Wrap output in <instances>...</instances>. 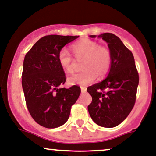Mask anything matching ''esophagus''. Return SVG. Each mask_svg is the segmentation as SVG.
Segmentation results:
<instances>
[{
  "label": "esophagus",
  "mask_w": 156,
  "mask_h": 156,
  "mask_svg": "<svg viewBox=\"0 0 156 156\" xmlns=\"http://www.w3.org/2000/svg\"><path fill=\"white\" fill-rule=\"evenodd\" d=\"M81 93H85L86 91H87V88H86V87H81Z\"/></svg>",
  "instance_id": "1"
}]
</instances>
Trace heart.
<instances>
[{"label": "heart", "mask_w": 156, "mask_h": 156, "mask_svg": "<svg viewBox=\"0 0 156 156\" xmlns=\"http://www.w3.org/2000/svg\"><path fill=\"white\" fill-rule=\"evenodd\" d=\"M72 50L78 60H83L84 71L75 74L67 78L71 85L87 86L97 78L104 76L109 70L112 64V55L109 50L100 46L99 43L90 39H82L72 45ZM58 62L61 68L67 73L73 72L75 59L66 49H62L58 54Z\"/></svg>", "instance_id": "1"}]
</instances>
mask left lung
Returning a JSON list of instances; mask_svg holds the SVG:
<instances>
[{
	"instance_id": "8db88e82",
	"label": "left lung",
	"mask_w": 156,
	"mask_h": 156,
	"mask_svg": "<svg viewBox=\"0 0 156 156\" xmlns=\"http://www.w3.org/2000/svg\"><path fill=\"white\" fill-rule=\"evenodd\" d=\"M98 37L108 44L112 64L107 77L87 89L92 97L87 108L97 125L114 127L126 119L134 106L139 75L133 53L119 37L112 33H103Z\"/></svg>"
}]
</instances>
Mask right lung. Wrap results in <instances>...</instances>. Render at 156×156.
Wrapping results in <instances>:
<instances>
[{"label":"right lung","mask_w":156,"mask_h":156,"mask_svg":"<svg viewBox=\"0 0 156 156\" xmlns=\"http://www.w3.org/2000/svg\"><path fill=\"white\" fill-rule=\"evenodd\" d=\"M78 37L44 36L25 56L22 85L26 106L33 119L47 128H56L67 122L71 107L81 94L78 86L61 87L66 78L58 62L59 51Z\"/></svg>","instance_id":"obj_1"}]
</instances>
